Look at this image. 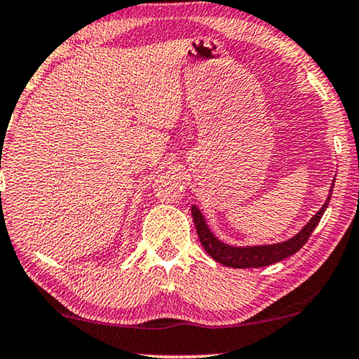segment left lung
Masks as SVG:
<instances>
[{"label":"left lung","instance_id":"obj_1","mask_svg":"<svg viewBox=\"0 0 359 359\" xmlns=\"http://www.w3.org/2000/svg\"><path fill=\"white\" fill-rule=\"evenodd\" d=\"M335 182V179H334ZM334 185L330 187V194L327 200L323 205V208L314 214L306 226H304L302 231H299L295 237L282 243L276 245H258V247H231V245L221 242L214 237V233L210 231L208 224L203 217L196 206H191V216H194L195 227L198 238L203 245V248L206 250V253L211 256L214 261L221 263L224 266L235 267V269H248V267H263L269 266L274 263H279V261L288 258V256L295 255L297 251L303 247L304 243L308 242L309 235L313 233L314 229L323 217L325 208L329 206L330 195H332Z\"/></svg>","mask_w":359,"mask_h":359}]
</instances>
